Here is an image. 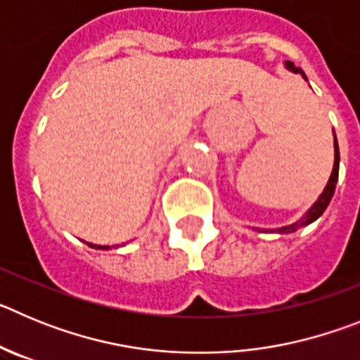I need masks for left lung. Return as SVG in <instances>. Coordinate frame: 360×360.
<instances>
[{
  "label": "left lung",
  "mask_w": 360,
  "mask_h": 360,
  "mask_svg": "<svg viewBox=\"0 0 360 360\" xmlns=\"http://www.w3.org/2000/svg\"><path fill=\"white\" fill-rule=\"evenodd\" d=\"M287 68L292 70L294 73H301L304 79H307V75H304V72L301 68H297V66L294 65V63L287 61ZM333 148H335V162H333V171H332V176H330L328 180V186L324 187L323 195L319 196V200H317L314 205H311L310 211L307 212V214L303 216V218L299 219V221H295V224L288 225V227H283V229H276L278 232H295L297 229L304 227V225L311 224V221H316L317 218H319L321 214L324 212V209L328 207L330 200H332L333 193H335V184H337V178H339V146H337V139H333Z\"/></svg>",
  "instance_id": "8db88e82"
}]
</instances>
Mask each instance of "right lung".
Returning <instances> with one entry per match:
<instances>
[{"mask_svg": "<svg viewBox=\"0 0 360 360\" xmlns=\"http://www.w3.org/2000/svg\"><path fill=\"white\" fill-rule=\"evenodd\" d=\"M88 245H90V247H94V249H103V250H108L106 245H104V247H103V245H91V243H88Z\"/></svg>", "mask_w": 360, "mask_h": 360, "instance_id": "add662e5", "label": "right lung"}]
</instances>
